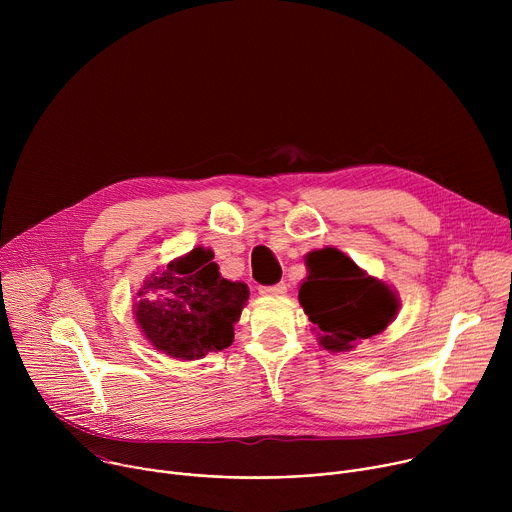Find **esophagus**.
Wrapping results in <instances>:
<instances>
[{
    "label": "esophagus",
    "instance_id": "1",
    "mask_svg": "<svg viewBox=\"0 0 512 512\" xmlns=\"http://www.w3.org/2000/svg\"><path fill=\"white\" fill-rule=\"evenodd\" d=\"M287 285L285 283H275V285H263L259 287L261 296H285Z\"/></svg>",
    "mask_w": 512,
    "mask_h": 512
}]
</instances>
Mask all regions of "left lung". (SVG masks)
<instances>
[{
	"mask_svg": "<svg viewBox=\"0 0 512 512\" xmlns=\"http://www.w3.org/2000/svg\"><path fill=\"white\" fill-rule=\"evenodd\" d=\"M308 277L298 300L316 324L318 342L328 352H348L381 334L399 312L395 291L364 273L336 247L306 255Z\"/></svg>",
	"mask_w": 512,
	"mask_h": 512,
	"instance_id": "8db88e82",
	"label": "left lung"
}]
</instances>
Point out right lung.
<instances>
[{
  "mask_svg": "<svg viewBox=\"0 0 512 512\" xmlns=\"http://www.w3.org/2000/svg\"><path fill=\"white\" fill-rule=\"evenodd\" d=\"M214 253L196 247L152 273L133 304L135 322L152 346L176 360L202 358L233 344L249 300L243 281L218 273Z\"/></svg>",
  "mask_w": 512,
  "mask_h": 512,
  "instance_id": "obj_1",
  "label": "right lung"
}]
</instances>
